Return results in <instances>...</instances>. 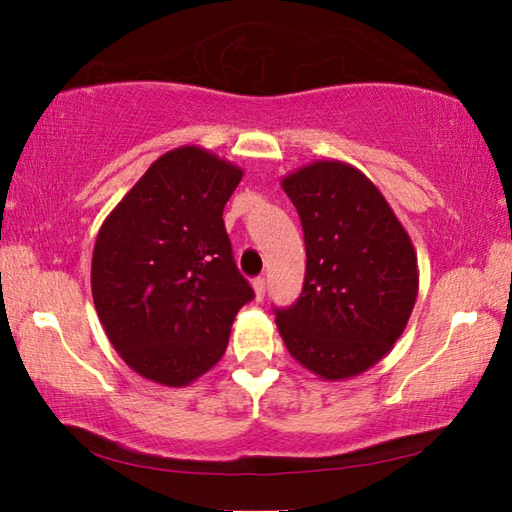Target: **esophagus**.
<instances>
[{
  "mask_svg": "<svg viewBox=\"0 0 512 512\" xmlns=\"http://www.w3.org/2000/svg\"><path fill=\"white\" fill-rule=\"evenodd\" d=\"M253 289H255V300L262 302L264 296H266V280H264V277H257V280L253 282Z\"/></svg>",
  "mask_w": 512,
  "mask_h": 512,
  "instance_id": "1",
  "label": "esophagus"
}]
</instances>
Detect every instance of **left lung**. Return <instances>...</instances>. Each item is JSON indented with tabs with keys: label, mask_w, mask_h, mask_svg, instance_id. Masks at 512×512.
<instances>
[{
	"label": "left lung",
	"mask_w": 512,
	"mask_h": 512,
	"mask_svg": "<svg viewBox=\"0 0 512 512\" xmlns=\"http://www.w3.org/2000/svg\"><path fill=\"white\" fill-rule=\"evenodd\" d=\"M300 214L307 271L296 305L275 309L293 359L320 379L361 375L391 352L418 298V255L377 185L341 160L282 178Z\"/></svg>",
	"instance_id": "1"
}]
</instances>
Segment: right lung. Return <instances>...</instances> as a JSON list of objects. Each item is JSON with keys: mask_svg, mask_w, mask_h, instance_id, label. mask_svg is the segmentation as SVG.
<instances>
[{"mask_svg": "<svg viewBox=\"0 0 512 512\" xmlns=\"http://www.w3.org/2000/svg\"><path fill=\"white\" fill-rule=\"evenodd\" d=\"M244 169L201 146L160 155L103 221L92 298L137 375L187 386L221 361L253 289L237 271L223 207Z\"/></svg>", "mask_w": 512, "mask_h": 512, "instance_id": "right-lung-1", "label": "right lung"}]
</instances>
